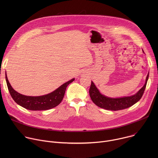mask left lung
Segmentation results:
<instances>
[{"label":"left lung","mask_w":158,"mask_h":158,"mask_svg":"<svg viewBox=\"0 0 158 158\" xmlns=\"http://www.w3.org/2000/svg\"><path fill=\"white\" fill-rule=\"evenodd\" d=\"M148 77L149 74L146 77V82L144 86L136 94L132 96L115 99L106 97L99 93V90L92 81L91 87L89 89V95L93 102L101 108L110 110H119L124 109L132 106L141 99L145 91Z\"/></svg>","instance_id":"obj_1"}]
</instances>
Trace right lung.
<instances>
[{"label": "right lung", "mask_w": 158, "mask_h": 158, "mask_svg": "<svg viewBox=\"0 0 158 158\" xmlns=\"http://www.w3.org/2000/svg\"><path fill=\"white\" fill-rule=\"evenodd\" d=\"M6 79L9 93L14 101L20 106L32 110H48L58 106L63 99L67 85L74 81V79H73L64 83L50 94L35 97L24 96L17 93L10 85L6 74Z\"/></svg>", "instance_id": "right-lung-1"}]
</instances>
